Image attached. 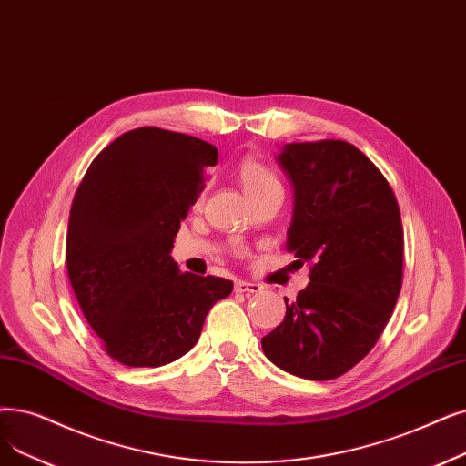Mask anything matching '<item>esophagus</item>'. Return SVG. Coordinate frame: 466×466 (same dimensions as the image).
I'll return each instance as SVG.
<instances>
[{
  "label": "esophagus",
  "mask_w": 466,
  "mask_h": 466,
  "mask_svg": "<svg viewBox=\"0 0 466 466\" xmlns=\"http://www.w3.org/2000/svg\"><path fill=\"white\" fill-rule=\"evenodd\" d=\"M234 289L238 293H258L262 288L258 286V283H253V281H244V279H238Z\"/></svg>",
  "instance_id": "34e87169"
}]
</instances>
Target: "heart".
Returning <instances> with one entry per match:
<instances>
[{"mask_svg":"<svg viewBox=\"0 0 466 466\" xmlns=\"http://www.w3.org/2000/svg\"><path fill=\"white\" fill-rule=\"evenodd\" d=\"M238 178H239L241 187H244L246 194L249 196V199L255 196L265 194L268 190L281 188L279 178L276 177V173L267 164H262L260 159L251 157V156L239 161Z\"/></svg>","mask_w":466,"mask_h":466,"instance_id":"obj_1","label":"heart"}]
</instances>
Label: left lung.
<instances>
[{"label": "left lung", "mask_w": 466, "mask_h": 466, "mask_svg": "<svg viewBox=\"0 0 466 466\" xmlns=\"http://www.w3.org/2000/svg\"><path fill=\"white\" fill-rule=\"evenodd\" d=\"M295 187L286 248L310 281L262 337L278 368L310 380L345 375L375 347L403 278L398 199L373 161L345 140L286 145L278 156Z\"/></svg>", "instance_id": "1"}]
</instances>
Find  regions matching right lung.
Returning <instances> with one entry per match:
<instances>
[{"label":"right lung","instance_id":"1","mask_svg":"<svg viewBox=\"0 0 466 466\" xmlns=\"http://www.w3.org/2000/svg\"><path fill=\"white\" fill-rule=\"evenodd\" d=\"M218 152L206 140L138 127L98 152L79 183L66 232V270L105 352L129 368L185 356L234 283L180 272L173 239Z\"/></svg>","mask_w":466,"mask_h":466}]
</instances>
